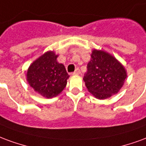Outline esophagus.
<instances>
[{
  "instance_id": "1",
  "label": "esophagus",
  "mask_w": 146,
  "mask_h": 146,
  "mask_svg": "<svg viewBox=\"0 0 146 146\" xmlns=\"http://www.w3.org/2000/svg\"><path fill=\"white\" fill-rule=\"evenodd\" d=\"M80 70H79V68H77L75 69V71H74L73 73H72V74H80Z\"/></svg>"
}]
</instances>
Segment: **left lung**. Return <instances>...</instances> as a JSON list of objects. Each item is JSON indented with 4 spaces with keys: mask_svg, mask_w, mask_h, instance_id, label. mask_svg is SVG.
I'll return each instance as SVG.
<instances>
[{
    "mask_svg": "<svg viewBox=\"0 0 146 146\" xmlns=\"http://www.w3.org/2000/svg\"><path fill=\"white\" fill-rule=\"evenodd\" d=\"M127 73L115 57L103 50H93L83 80L96 98L105 100L119 92Z\"/></svg>",
    "mask_w": 146,
    "mask_h": 146,
    "instance_id": "8db88e82",
    "label": "left lung"
}]
</instances>
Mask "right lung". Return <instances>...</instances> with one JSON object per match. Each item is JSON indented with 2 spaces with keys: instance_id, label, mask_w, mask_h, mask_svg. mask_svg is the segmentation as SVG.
<instances>
[{
  "instance_id": "1",
  "label": "right lung",
  "mask_w": 146,
  "mask_h": 146,
  "mask_svg": "<svg viewBox=\"0 0 146 146\" xmlns=\"http://www.w3.org/2000/svg\"><path fill=\"white\" fill-rule=\"evenodd\" d=\"M57 57L54 52H46L31 64L26 74L31 87L48 99L61 92L69 78L64 64L57 62Z\"/></svg>"
}]
</instances>
